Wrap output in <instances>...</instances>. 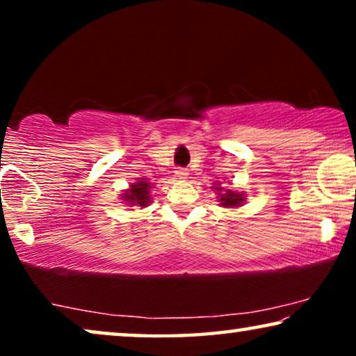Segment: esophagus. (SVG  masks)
Masks as SVG:
<instances>
[{
	"label": "esophagus",
	"instance_id": "34e87169",
	"mask_svg": "<svg viewBox=\"0 0 356 356\" xmlns=\"http://www.w3.org/2000/svg\"><path fill=\"white\" fill-rule=\"evenodd\" d=\"M186 175H188L186 170H183V168L177 170V177H178V178H186Z\"/></svg>",
	"mask_w": 356,
	"mask_h": 356
}]
</instances>
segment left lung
<instances>
[{
    "label": "left lung",
    "mask_w": 356,
    "mask_h": 356,
    "mask_svg": "<svg viewBox=\"0 0 356 356\" xmlns=\"http://www.w3.org/2000/svg\"><path fill=\"white\" fill-rule=\"evenodd\" d=\"M216 189L217 191H222V188H216ZM218 201H220V206H223V207H236V206H240L243 201H245V196H243V194L233 193L228 189V191L220 194V199H218Z\"/></svg>",
    "instance_id": "left-lung-1"
}]
</instances>
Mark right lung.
Masks as SVG:
<instances>
[{"instance_id": "right-lung-1", "label": "right lung", "mask_w": 356, "mask_h": 356, "mask_svg": "<svg viewBox=\"0 0 356 356\" xmlns=\"http://www.w3.org/2000/svg\"><path fill=\"white\" fill-rule=\"evenodd\" d=\"M150 183L145 181V178L139 179L131 184V188L126 191L123 196V201L131 204V206H139V207H145L149 206L150 202Z\"/></svg>"}]
</instances>
